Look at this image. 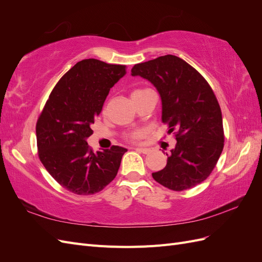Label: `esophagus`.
Instances as JSON below:
<instances>
[{
    "label": "esophagus",
    "instance_id": "34e87169",
    "mask_svg": "<svg viewBox=\"0 0 262 262\" xmlns=\"http://www.w3.org/2000/svg\"><path fill=\"white\" fill-rule=\"evenodd\" d=\"M136 149L138 150V152H141V153H143V154H147V153H149V148H147V147H136Z\"/></svg>",
    "mask_w": 262,
    "mask_h": 262
}]
</instances>
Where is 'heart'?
<instances>
[{"label": "heart", "instance_id": "obj_1", "mask_svg": "<svg viewBox=\"0 0 262 262\" xmlns=\"http://www.w3.org/2000/svg\"><path fill=\"white\" fill-rule=\"evenodd\" d=\"M140 136H141V134H140L139 132H136V133H133V134H132V136H131V139H132V140H137V139H139V138H140Z\"/></svg>", "mask_w": 262, "mask_h": 262}]
</instances>
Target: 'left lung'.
<instances>
[{"label":"left lung","instance_id":"1","mask_svg":"<svg viewBox=\"0 0 262 262\" xmlns=\"http://www.w3.org/2000/svg\"><path fill=\"white\" fill-rule=\"evenodd\" d=\"M132 76H141L157 90L162 122L175 131L177 143L165 168L153 178L173 191L201 184L209 177L224 146L221 108L203 76L176 55H163L136 64Z\"/></svg>","mask_w":262,"mask_h":262}]
</instances>
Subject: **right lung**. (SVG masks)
Here are the masks:
<instances>
[{
  "instance_id": "obj_1",
  "label": "right lung",
  "mask_w": 262,
  "mask_h": 262,
  "mask_svg": "<svg viewBox=\"0 0 262 262\" xmlns=\"http://www.w3.org/2000/svg\"><path fill=\"white\" fill-rule=\"evenodd\" d=\"M126 74L124 66L85 59L61 77L36 126L39 158L59 184L76 194L99 192L117 176L126 148L94 153L91 128L112 87Z\"/></svg>"
}]
</instances>
